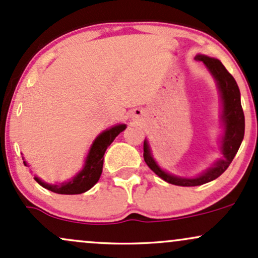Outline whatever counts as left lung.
<instances>
[{
	"label": "left lung",
	"mask_w": 258,
	"mask_h": 258,
	"mask_svg": "<svg viewBox=\"0 0 258 258\" xmlns=\"http://www.w3.org/2000/svg\"><path fill=\"white\" fill-rule=\"evenodd\" d=\"M196 60L205 63L208 71L215 77L216 82L218 84L219 92H221L223 102L222 119L224 121L225 126L224 137L222 139L223 158L216 162L215 166L211 167L210 169L196 178H180V176L168 174L164 170H162L152 158L147 141H144V160L147 166L167 183L179 185V186H198V185L215 180L223 174L235 157L245 133V117L241 101H240V91L233 75L225 69L221 60L217 58L199 54L196 56Z\"/></svg>",
	"instance_id": "obj_1"
}]
</instances>
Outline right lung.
<instances>
[{
    "label": "right lung",
    "mask_w": 258,
    "mask_h": 258,
    "mask_svg": "<svg viewBox=\"0 0 258 258\" xmlns=\"http://www.w3.org/2000/svg\"><path fill=\"white\" fill-rule=\"evenodd\" d=\"M124 129H125V125H124V124H119V125H115L113 128L101 133V134L95 139L94 144H92L83 170L79 174L75 175L71 181H68V183H63L60 185H52L43 183V181L40 180L36 176L35 180L41 185L42 187H45V189L50 190L52 192L62 194V195H78V194L88 191V190H90L91 187L97 183L98 179H100L103 167V155H105L107 147L113 143L114 139L117 138ZM24 164H27L25 161Z\"/></svg>",
    "instance_id": "1"
}]
</instances>
